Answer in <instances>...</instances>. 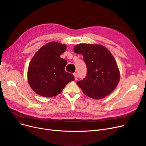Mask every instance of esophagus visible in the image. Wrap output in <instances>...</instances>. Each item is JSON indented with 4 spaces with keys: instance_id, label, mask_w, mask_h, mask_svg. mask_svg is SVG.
<instances>
[{
    "instance_id": "34e87169",
    "label": "esophagus",
    "mask_w": 146,
    "mask_h": 146,
    "mask_svg": "<svg viewBox=\"0 0 146 146\" xmlns=\"http://www.w3.org/2000/svg\"><path fill=\"white\" fill-rule=\"evenodd\" d=\"M74 76L75 78V80H77L78 78V75L77 73H74Z\"/></svg>"
}]
</instances>
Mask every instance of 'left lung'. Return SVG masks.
I'll return each instance as SVG.
<instances>
[{
	"instance_id": "left-lung-1",
	"label": "left lung",
	"mask_w": 146,
	"mask_h": 146,
	"mask_svg": "<svg viewBox=\"0 0 146 146\" xmlns=\"http://www.w3.org/2000/svg\"><path fill=\"white\" fill-rule=\"evenodd\" d=\"M74 51L83 55L86 64V77L77 82L83 93L94 99L109 95L120 80V72L111 53L102 45L85 43L76 45Z\"/></svg>"
}]
</instances>
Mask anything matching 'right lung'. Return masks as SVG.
I'll return each mask as SVG.
<instances>
[{"mask_svg": "<svg viewBox=\"0 0 146 146\" xmlns=\"http://www.w3.org/2000/svg\"><path fill=\"white\" fill-rule=\"evenodd\" d=\"M66 44L52 41L47 43L35 53L29 65L27 78L31 88L37 94L52 98L61 93L74 77L65 71L67 61L60 55Z\"/></svg>", "mask_w": 146, "mask_h": 146, "instance_id": "right-lung-1", "label": "right lung"}]
</instances>
